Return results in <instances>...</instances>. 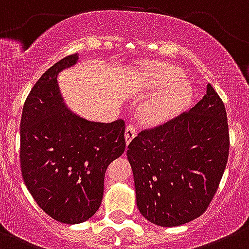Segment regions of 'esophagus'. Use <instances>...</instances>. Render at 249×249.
Listing matches in <instances>:
<instances>
[{"instance_id": "esophagus-1", "label": "esophagus", "mask_w": 249, "mask_h": 249, "mask_svg": "<svg viewBox=\"0 0 249 249\" xmlns=\"http://www.w3.org/2000/svg\"><path fill=\"white\" fill-rule=\"evenodd\" d=\"M137 134V127L133 126V124H128L126 127V131H124V138H126V144L128 145L132 142V139L136 137Z\"/></svg>"}]
</instances>
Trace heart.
Instances as JSON below:
<instances>
[{"mask_svg":"<svg viewBox=\"0 0 249 249\" xmlns=\"http://www.w3.org/2000/svg\"><path fill=\"white\" fill-rule=\"evenodd\" d=\"M134 84L139 91L155 93L139 108L141 118L148 123H159L181 112L191 103V83L183 79L181 68L167 63L144 61L138 65Z\"/></svg>","mask_w":249,"mask_h":249,"instance_id":"obj_1","label":"heart"}]
</instances>
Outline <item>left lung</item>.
Returning a JSON list of instances; mask_svg holds the SVG:
<instances>
[{"label":"left lung","instance_id":"1","mask_svg":"<svg viewBox=\"0 0 249 249\" xmlns=\"http://www.w3.org/2000/svg\"><path fill=\"white\" fill-rule=\"evenodd\" d=\"M224 103L207 85L187 112L142 131L127 148L141 214L162 227L181 226L207 210L229 156Z\"/></svg>","mask_w":249,"mask_h":249}]
</instances>
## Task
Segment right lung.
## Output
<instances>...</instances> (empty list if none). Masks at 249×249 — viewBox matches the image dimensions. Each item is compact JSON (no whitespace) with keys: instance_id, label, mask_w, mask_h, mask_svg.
I'll return each mask as SVG.
<instances>
[{"instance_id":"obj_1","label":"right lung","mask_w":249,"mask_h":249,"mask_svg":"<svg viewBox=\"0 0 249 249\" xmlns=\"http://www.w3.org/2000/svg\"><path fill=\"white\" fill-rule=\"evenodd\" d=\"M78 53L52 66L33 87L20 121V165L28 191L49 216L62 224L90 219L103 200L104 177L126 149L124 122H94L65 103L57 77Z\"/></svg>"}]
</instances>
